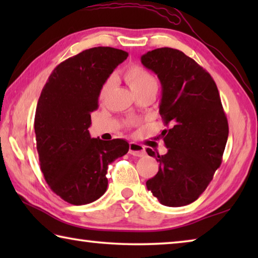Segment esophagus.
<instances>
[{
	"mask_svg": "<svg viewBox=\"0 0 258 258\" xmlns=\"http://www.w3.org/2000/svg\"><path fill=\"white\" fill-rule=\"evenodd\" d=\"M128 152L132 156L135 157H143L146 155V150L143 146L139 145V143H135V142H131L130 143V150Z\"/></svg>",
	"mask_w": 258,
	"mask_h": 258,
	"instance_id": "1",
	"label": "esophagus"
}]
</instances>
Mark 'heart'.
<instances>
[{"label": "heart", "instance_id": "1", "mask_svg": "<svg viewBox=\"0 0 258 258\" xmlns=\"http://www.w3.org/2000/svg\"><path fill=\"white\" fill-rule=\"evenodd\" d=\"M124 76L134 94L145 92V91L149 90H157V87H158V82H157L156 77L150 72L146 71L145 68L140 66H135V64L126 68ZM110 86L111 78H109V80L103 83L101 90H100V97L103 98L108 93Z\"/></svg>", "mask_w": 258, "mask_h": 258}]
</instances>
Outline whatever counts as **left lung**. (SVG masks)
<instances>
[{
    "mask_svg": "<svg viewBox=\"0 0 258 258\" xmlns=\"http://www.w3.org/2000/svg\"><path fill=\"white\" fill-rule=\"evenodd\" d=\"M141 62L161 83L159 113L168 127L161 132L167 154L147 148L159 169L146 184L165 206H185L199 198L222 163L229 124L220 93L209 73L180 50H152Z\"/></svg>",
    "mask_w": 258,
    "mask_h": 258,
    "instance_id": "obj_1",
    "label": "left lung"
}]
</instances>
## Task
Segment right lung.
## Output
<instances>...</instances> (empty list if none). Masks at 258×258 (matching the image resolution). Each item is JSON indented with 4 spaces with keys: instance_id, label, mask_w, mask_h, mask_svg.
<instances>
[{
    "instance_id": "1",
    "label": "right lung",
    "mask_w": 258,
    "mask_h": 258,
    "mask_svg": "<svg viewBox=\"0 0 258 258\" xmlns=\"http://www.w3.org/2000/svg\"><path fill=\"white\" fill-rule=\"evenodd\" d=\"M127 56L109 46L83 51L54 68L38 99L34 128L41 171L50 189L72 205L101 197L108 165L128 151L125 140L92 139L87 130L103 83Z\"/></svg>"
}]
</instances>
